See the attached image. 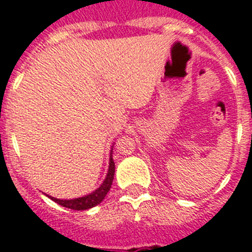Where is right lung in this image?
Listing matches in <instances>:
<instances>
[{
    "label": "right lung",
    "mask_w": 252,
    "mask_h": 252,
    "mask_svg": "<svg viewBox=\"0 0 252 252\" xmlns=\"http://www.w3.org/2000/svg\"><path fill=\"white\" fill-rule=\"evenodd\" d=\"M114 174H115V163L114 159L110 158V166H108V172H107V176L104 182L102 183V186L96 189L95 192L90 193V195L84 196V197H78V199L73 200H60L55 199V197H51V199L55 201V203L60 204L63 207L69 208V209H73V211H85V209H89V208H93L95 205H98L103 201V199L106 197L107 192L110 191L111 184H112V180H114Z\"/></svg>",
    "instance_id": "add662e5"
}]
</instances>
